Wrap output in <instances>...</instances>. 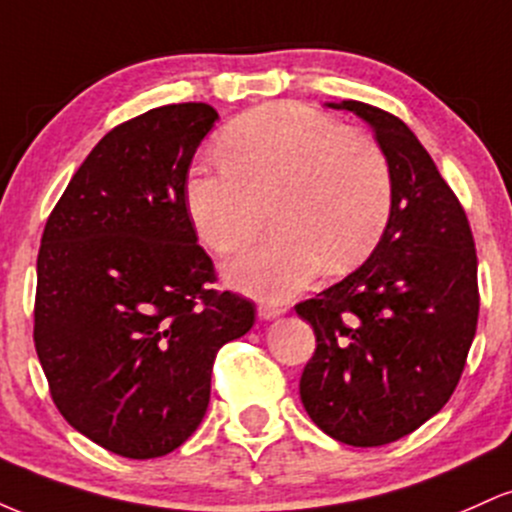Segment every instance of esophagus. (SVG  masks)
Returning <instances> with one entry per match:
<instances>
[{
	"label": "esophagus",
	"mask_w": 512,
	"mask_h": 512,
	"mask_svg": "<svg viewBox=\"0 0 512 512\" xmlns=\"http://www.w3.org/2000/svg\"><path fill=\"white\" fill-rule=\"evenodd\" d=\"M281 313H284V308L276 303H260L257 305V315L262 317V320H274V317H279Z\"/></svg>",
	"instance_id": "esophagus-1"
}]
</instances>
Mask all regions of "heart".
<instances>
[{"mask_svg":"<svg viewBox=\"0 0 512 512\" xmlns=\"http://www.w3.org/2000/svg\"><path fill=\"white\" fill-rule=\"evenodd\" d=\"M221 161L192 170L187 211L199 240L233 255L260 236L272 207L276 233L228 264V279L252 296L284 301L322 267H356L383 238L395 178L368 134L298 103L240 115L221 137Z\"/></svg>","mask_w":512,"mask_h":512,"instance_id":"b5f03b06","label":"heart"}]
</instances>
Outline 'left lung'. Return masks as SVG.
<instances>
[{"label":"left lung","mask_w":512,"mask_h":512,"mask_svg":"<svg viewBox=\"0 0 512 512\" xmlns=\"http://www.w3.org/2000/svg\"><path fill=\"white\" fill-rule=\"evenodd\" d=\"M373 127L390 158V221L356 272L296 305L315 330L301 399L317 428L378 448L445 407L477 334V250L460 199L399 117L361 101L330 103Z\"/></svg>","instance_id":"8db88e82"}]
</instances>
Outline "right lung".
I'll use <instances>...</instances> for the list:
<instances>
[{
  "instance_id": "obj_1",
  "label": "right lung",
  "mask_w": 512,
  "mask_h": 512,
  "mask_svg": "<svg viewBox=\"0 0 512 512\" xmlns=\"http://www.w3.org/2000/svg\"><path fill=\"white\" fill-rule=\"evenodd\" d=\"M207 103L132 117L93 146L45 223L33 342L60 414L129 460L180 448L202 424L223 344L255 303L216 291L185 199Z\"/></svg>"
}]
</instances>
